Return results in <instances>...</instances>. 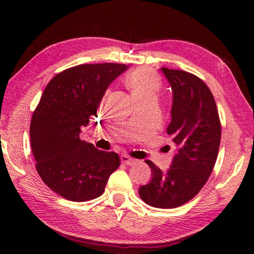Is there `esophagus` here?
Segmentation results:
<instances>
[{
  "label": "esophagus",
  "instance_id": "34e87169",
  "mask_svg": "<svg viewBox=\"0 0 254 254\" xmlns=\"http://www.w3.org/2000/svg\"><path fill=\"white\" fill-rule=\"evenodd\" d=\"M121 161L123 163H126V165H133V163L136 162L135 159L128 157V156H127V154H122V156H121Z\"/></svg>",
  "mask_w": 254,
  "mask_h": 254
}]
</instances>
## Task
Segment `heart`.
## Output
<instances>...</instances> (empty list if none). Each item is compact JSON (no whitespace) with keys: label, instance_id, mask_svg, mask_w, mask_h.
Returning a JSON list of instances; mask_svg holds the SVG:
<instances>
[{"label":"heart","instance_id":"b5f03b06","mask_svg":"<svg viewBox=\"0 0 254 254\" xmlns=\"http://www.w3.org/2000/svg\"><path fill=\"white\" fill-rule=\"evenodd\" d=\"M126 83L135 101L145 97H156L161 87L159 76L144 67L132 70L127 75Z\"/></svg>","mask_w":254,"mask_h":254}]
</instances>
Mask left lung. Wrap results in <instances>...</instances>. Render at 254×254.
<instances>
[{
    "label": "left lung",
    "mask_w": 254,
    "mask_h": 254,
    "mask_svg": "<svg viewBox=\"0 0 254 254\" xmlns=\"http://www.w3.org/2000/svg\"><path fill=\"white\" fill-rule=\"evenodd\" d=\"M161 70L173 91L167 133L173 137L175 152L167 171L145 160L151 180L139 188V195L153 207L175 208L194 198L212 174L221 142V122L213 94L203 80L184 70L166 67Z\"/></svg>",
    "instance_id": "1"
}]
</instances>
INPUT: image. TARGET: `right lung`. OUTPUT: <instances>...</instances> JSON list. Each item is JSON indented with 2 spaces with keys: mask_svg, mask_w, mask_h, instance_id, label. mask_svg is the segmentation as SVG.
I'll return each instance as SVG.
<instances>
[{
  "mask_svg": "<svg viewBox=\"0 0 254 254\" xmlns=\"http://www.w3.org/2000/svg\"><path fill=\"white\" fill-rule=\"evenodd\" d=\"M123 64H84L56 75L46 86L30 124L36 168L51 190L71 201L97 198L120 166L119 154L80 140L81 127L97 117L110 84Z\"/></svg>",
  "mask_w": 254,
  "mask_h": 254,
  "instance_id": "add662e5",
  "label": "right lung"
}]
</instances>
